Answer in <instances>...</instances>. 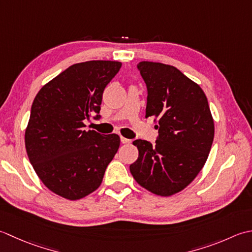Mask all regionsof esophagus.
<instances>
[{
	"label": "esophagus",
	"mask_w": 252,
	"mask_h": 252,
	"mask_svg": "<svg viewBox=\"0 0 252 252\" xmlns=\"http://www.w3.org/2000/svg\"><path fill=\"white\" fill-rule=\"evenodd\" d=\"M121 142L122 143H129L130 140L127 139V138H124V137H121Z\"/></svg>",
	"instance_id": "34e87169"
}]
</instances>
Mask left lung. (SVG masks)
I'll list each match as a JSON object with an SVG mask.
<instances>
[{"mask_svg": "<svg viewBox=\"0 0 252 252\" xmlns=\"http://www.w3.org/2000/svg\"><path fill=\"white\" fill-rule=\"evenodd\" d=\"M148 96L146 117L158 119L155 145L137 139L139 156L129 169L135 181L158 196L186 188L201 171L211 150L214 122L200 86L171 65L140 62Z\"/></svg>", "mask_w": 252, "mask_h": 252, "instance_id": "1", "label": "left lung"}]
</instances>
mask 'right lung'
<instances>
[{
    "label": "right lung",
    "mask_w": 252,
    "mask_h": 252,
    "mask_svg": "<svg viewBox=\"0 0 252 252\" xmlns=\"http://www.w3.org/2000/svg\"><path fill=\"white\" fill-rule=\"evenodd\" d=\"M121 66L115 61L74 64L34 97L26 151L41 182L61 197L77 200L94 192L119 150V135L86 131L84 121L100 119L103 91Z\"/></svg>",
    "instance_id": "add662e5"
}]
</instances>
